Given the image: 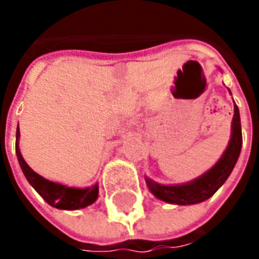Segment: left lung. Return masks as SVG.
<instances>
[{
    "label": "left lung",
    "instance_id": "8db88e82",
    "mask_svg": "<svg viewBox=\"0 0 259 259\" xmlns=\"http://www.w3.org/2000/svg\"><path fill=\"white\" fill-rule=\"evenodd\" d=\"M242 148L241 115L237 105H234V117L231 123V138L225 153L209 170L195 180L177 185H164L145 177L150 192L162 201L170 204H196L207 200L225 184L237 164Z\"/></svg>",
    "mask_w": 259,
    "mask_h": 259
}]
</instances>
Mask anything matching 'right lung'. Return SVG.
Returning <instances> with one entry per match:
<instances>
[{"label":"right lung","instance_id":"add662e5","mask_svg":"<svg viewBox=\"0 0 259 259\" xmlns=\"http://www.w3.org/2000/svg\"><path fill=\"white\" fill-rule=\"evenodd\" d=\"M18 138H20V129L17 127L16 154H17L22 173L25 175L29 184L37 191L38 195L48 204L59 209H79L93 204L94 201L97 200L98 192H99L98 184H94L87 188H72V187H67V185L47 180L42 176L37 175L22 158L20 148H18Z\"/></svg>","mask_w":259,"mask_h":259}]
</instances>
